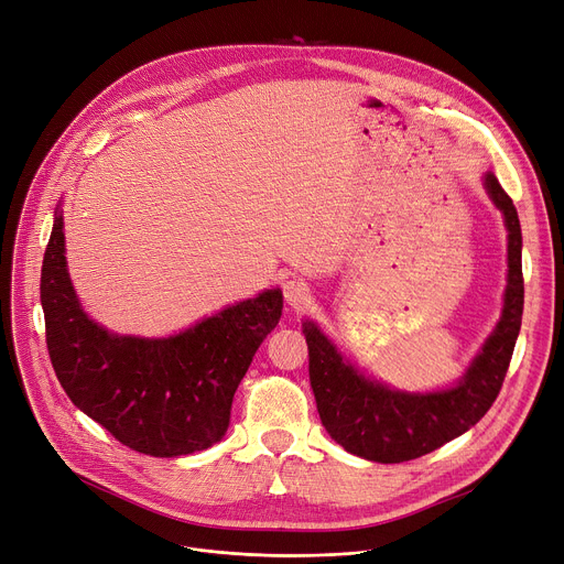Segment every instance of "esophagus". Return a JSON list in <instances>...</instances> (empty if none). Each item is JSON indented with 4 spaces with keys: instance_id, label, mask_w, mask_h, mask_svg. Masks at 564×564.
<instances>
[{
    "instance_id": "esophagus-1",
    "label": "esophagus",
    "mask_w": 564,
    "mask_h": 564,
    "mask_svg": "<svg viewBox=\"0 0 564 564\" xmlns=\"http://www.w3.org/2000/svg\"><path fill=\"white\" fill-rule=\"evenodd\" d=\"M283 296L290 308H303L311 301V285L299 276H292L283 283Z\"/></svg>"
}]
</instances>
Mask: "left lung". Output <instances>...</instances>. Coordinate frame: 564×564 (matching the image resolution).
I'll use <instances>...</instances> for the list:
<instances>
[{"label":"left lung","mask_w":564,"mask_h":564,"mask_svg":"<svg viewBox=\"0 0 564 564\" xmlns=\"http://www.w3.org/2000/svg\"><path fill=\"white\" fill-rule=\"evenodd\" d=\"M484 188L508 231L503 308L495 330L454 387L427 393L391 389L346 360L315 322H303L317 412L330 438L346 452L376 464H402L468 432L495 402L522 326V229L513 199L492 173L484 175Z\"/></svg>","instance_id":"left-lung-1"}]
</instances>
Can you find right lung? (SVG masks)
<instances>
[{"label": "right lung", "mask_w": 564, "mask_h": 564, "mask_svg": "<svg viewBox=\"0 0 564 564\" xmlns=\"http://www.w3.org/2000/svg\"><path fill=\"white\" fill-rule=\"evenodd\" d=\"M63 227L58 207L40 301L51 365L69 400L141 454L173 458L218 443L253 352L281 319V290H263L171 337L117 335L83 311Z\"/></svg>", "instance_id": "right-lung-1"}]
</instances>
